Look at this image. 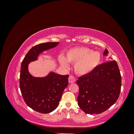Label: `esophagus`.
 I'll use <instances>...</instances> for the list:
<instances>
[{"label": "esophagus", "mask_w": 134, "mask_h": 134, "mask_svg": "<svg viewBox=\"0 0 134 134\" xmlns=\"http://www.w3.org/2000/svg\"><path fill=\"white\" fill-rule=\"evenodd\" d=\"M69 83H73L75 82V78L73 75H70L69 77Z\"/></svg>", "instance_id": "obj_1"}]
</instances>
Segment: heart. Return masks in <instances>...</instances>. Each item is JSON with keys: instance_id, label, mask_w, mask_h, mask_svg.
I'll list each match as a JSON object with an SVG mask.
<instances>
[{"instance_id": "heart-1", "label": "heart", "mask_w": 134, "mask_h": 134, "mask_svg": "<svg viewBox=\"0 0 134 134\" xmlns=\"http://www.w3.org/2000/svg\"><path fill=\"white\" fill-rule=\"evenodd\" d=\"M60 64L66 67L68 62L74 64L75 73L86 75L94 70L99 65L101 61V55L98 51L86 47H76L67 51L66 58L61 55L59 58Z\"/></svg>"}]
</instances>
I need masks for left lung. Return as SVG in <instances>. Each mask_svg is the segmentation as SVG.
I'll use <instances>...</instances> for the list:
<instances>
[{"label": "left lung", "instance_id": "8db88e82", "mask_svg": "<svg viewBox=\"0 0 134 134\" xmlns=\"http://www.w3.org/2000/svg\"><path fill=\"white\" fill-rule=\"evenodd\" d=\"M105 49L103 56H107ZM78 103L88 114H99L111 107L118 99L121 76L115 60L102 64L90 73L80 76Z\"/></svg>", "mask_w": 134, "mask_h": 134}]
</instances>
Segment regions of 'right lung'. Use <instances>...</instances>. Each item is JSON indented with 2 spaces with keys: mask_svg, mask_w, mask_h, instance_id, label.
I'll return each instance as SVG.
<instances>
[{
  "mask_svg": "<svg viewBox=\"0 0 134 134\" xmlns=\"http://www.w3.org/2000/svg\"><path fill=\"white\" fill-rule=\"evenodd\" d=\"M59 43L46 42L34 46L21 64L19 87L23 99L28 107L41 113L51 112L58 107L68 85L69 75L51 71L44 77H35L28 71V64L37 60L42 52L55 47Z\"/></svg>",
  "mask_w": 134,
  "mask_h": 134,
  "instance_id": "1",
  "label": "right lung"
}]
</instances>
